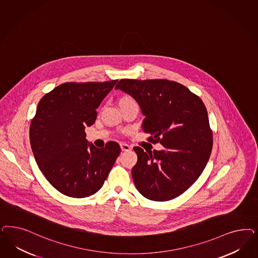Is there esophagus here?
Returning <instances> with one entry per match:
<instances>
[{"instance_id": "esophagus-1", "label": "esophagus", "mask_w": 258, "mask_h": 258, "mask_svg": "<svg viewBox=\"0 0 258 258\" xmlns=\"http://www.w3.org/2000/svg\"><path fill=\"white\" fill-rule=\"evenodd\" d=\"M119 145H120L121 151H123V152H127V151L131 150V147L128 144H126V143H120Z\"/></svg>"}]
</instances>
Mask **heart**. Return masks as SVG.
I'll return each instance as SVG.
<instances>
[{"instance_id": "obj_1", "label": "heart", "mask_w": 258, "mask_h": 258, "mask_svg": "<svg viewBox=\"0 0 258 258\" xmlns=\"http://www.w3.org/2000/svg\"><path fill=\"white\" fill-rule=\"evenodd\" d=\"M131 103H137V102H136V100L132 99V98H130V97H124V98H122V100H120V105L121 106L126 105V104H131Z\"/></svg>"}]
</instances>
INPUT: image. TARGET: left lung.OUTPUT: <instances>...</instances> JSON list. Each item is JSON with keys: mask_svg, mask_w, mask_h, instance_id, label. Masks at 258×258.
Returning <instances> with one entry per match:
<instances>
[{"mask_svg": "<svg viewBox=\"0 0 258 258\" xmlns=\"http://www.w3.org/2000/svg\"><path fill=\"white\" fill-rule=\"evenodd\" d=\"M138 101L145 118L148 142L164 149L144 152L134 147L138 162L134 182L150 200H173L188 190L202 174L213 148L208 113L199 96L168 80H120L115 87Z\"/></svg>", "mask_w": 258, "mask_h": 258, "instance_id": "obj_1", "label": "left lung"}]
</instances>
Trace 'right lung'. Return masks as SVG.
<instances>
[{
  "label": "right lung",
  "instance_id": "obj_1",
  "mask_svg": "<svg viewBox=\"0 0 258 258\" xmlns=\"http://www.w3.org/2000/svg\"><path fill=\"white\" fill-rule=\"evenodd\" d=\"M116 82L62 83L38 104L29 129L34 157L50 184L67 197L99 191L120 153L115 142L100 149L89 144L84 131Z\"/></svg>",
  "mask_w": 258,
  "mask_h": 258
}]
</instances>
